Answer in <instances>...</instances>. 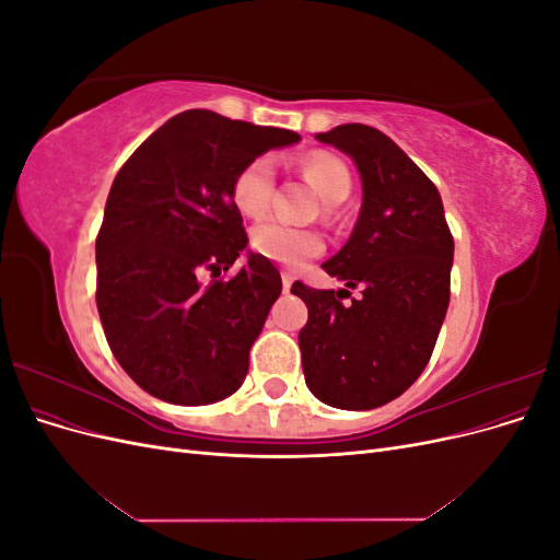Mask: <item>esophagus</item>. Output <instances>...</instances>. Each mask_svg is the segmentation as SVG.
Listing matches in <instances>:
<instances>
[{
    "label": "esophagus",
    "instance_id": "34e87169",
    "mask_svg": "<svg viewBox=\"0 0 560 560\" xmlns=\"http://www.w3.org/2000/svg\"><path fill=\"white\" fill-rule=\"evenodd\" d=\"M292 290V276H287V273H282V292L287 294Z\"/></svg>",
    "mask_w": 560,
    "mask_h": 560
}]
</instances>
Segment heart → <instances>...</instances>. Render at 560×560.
<instances>
[{
  "mask_svg": "<svg viewBox=\"0 0 560 560\" xmlns=\"http://www.w3.org/2000/svg\"><path fill=\"white\" fill-rule=\"evenodd\" d=\"M308 182L315 186L317 194L325 198L329 206L346 200L350 194V171L348 165L336 159L334 154H317L306 159L303 165ZM276 189V159L270 154H261L252 159L241 167V173L235 175L233 182V200L243 214L259 217L268 210L270 198H273ZM252 247L268 261H273L287 270H299L306 266L311 259L325 249L319 233L311 229H301L294 224H287L282 219H266V222L252 229Z\"/></svg>",
  "mask_w": 560,
  "mask_h": 560,
  "instance_id": "obj_1",
  "label": "heart"
}]
</instances>
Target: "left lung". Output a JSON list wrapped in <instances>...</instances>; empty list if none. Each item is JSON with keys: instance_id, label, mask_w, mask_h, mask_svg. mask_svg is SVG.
I'll return each instance as SVG.
<instances>
[{"instance_id": "obj_1", "label": "left lung", "mask_w": 560, "mask_h": 560, "mask_svg": "<svg viewBox=\"0 0 560 560\" xmlns=\"http://www.w3.org/2000/svg\"><path fill=\"white\" fill-rule=\"evenodd\" d=\"M315 138L348 154L362 179L350 238L322 264L362 294L346 306L334 290L292 284L308 306L303 376L319 401L366 411L397 399L430 362L451 299L453 235L436 186L385 132L343 124Z\"/></svg>"}]
</instances>
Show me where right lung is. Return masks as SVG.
Instances as JSON below:
<instances>
[{
	"label": "right lung",
	"instance_id": "right-lung-1",
	"mask_svg": "<svg viewBox=\"0 0 560 560\" xmlns=\"http://www.w3.org/2000/svg\"><path fill=\"white\" fill-rule=\"evenodd\" d=\"M301 138L208 109L165 121L118 171L95 241L97 313L116 362L179 406L233 395L282 292L278 268L247 252L233 200L241 167ZM244 268L202 285V269Z\"/></svg>",
	"mask_w": 560,
	"mask_h": 560
}]
</instances>
